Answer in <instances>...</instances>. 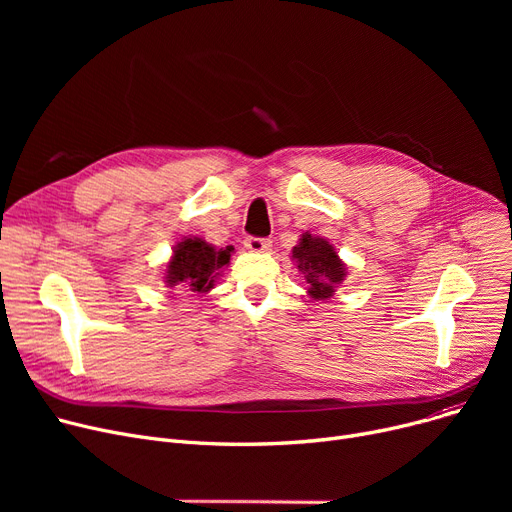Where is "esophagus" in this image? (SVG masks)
I'll list each match as a JSON object with an SVG mask.
<instances>
[{
    "label": "esophagus",
    "instance_id": "obj_1",
    "mask_svg": "<svg viewBox=\"0 0 512 512\" xmlns=\"http://www.w3.org/2000/svg\"><path fill=\"white\" fill-rule=\"evenodd\" d=\"M270 247H272V242L267 238H257V236L245 238V249L251 253H265V251H270Z\"/></svg>",
    "mask_w": 512,
    "mask_h": 512
}]
</instances>
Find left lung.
I'll return each instance as SVG.
<instances>
[{"instance_id":"left-lung-1","label":"left lung","mask_w":512,"mask_h":512,"mask_svg":"<svg viewBox=\"0 0 512 512\" xmlns=\"http://www.w3.org/2000/svg\"><path fill=\"white\" fill-rule=\"evenodd\" d=\"M292 259L305 274L309 297L317 301L330 299L346 276V265L336 255V249L326 238L311 236L309 232H305L299 245L292 249Z\"/></svg>"}]
</instances>
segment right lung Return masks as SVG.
<instances>
[{
  "label": "right lung",
  "mask_w": 512,
  "mask_h": 512,
  "mask_svg": "<svg viewBox=\"0 0 512 512\" xmlns=\"http://www.w3.org/2000/svg\"><path fill=\"white\" fill-rule=\"evenodd\" d=\"M234 247L215 249L199 236L184 238L174 247V257L168 263L164 282L174 288L182 284L191 292H209L220 276V270L230 263Z\"/></svg>",
  "instance_id": "1"
}]
</instances>
